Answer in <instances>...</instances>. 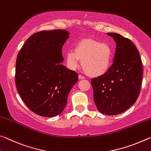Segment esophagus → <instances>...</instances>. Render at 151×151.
Returning <instances> with one entry per match:
<instances>
[{"mask_svg": "<svg viewBox=\"0 0 151 151\" xmlns=\"http://www.w3.org/2000/svg\"><path fill=\"white\" fill-rule=\"evenodd\" d=\"M78 79H79V80H81V79H84V78H85L84 76H82V75H78Z\"/></svg>", "mask_w": 151, "mask_h": 151, "instance_id": "esophagus-1", "label": "esophagus"}]
</instances>
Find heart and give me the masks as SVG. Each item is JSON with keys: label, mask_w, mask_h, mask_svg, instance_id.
<instances>
[{"label": "heart", "mask_w": 151, "mask_h": 151, "mask_svg": "<svg viewBox=\"0 0 151 151\" xmlns=\"http://www.w3.org/2000/svg\"><path fill=\"white\" fill-rule=\"evenodd\" d=\"M68 67L76 69L82 61L83 70L91 76H99L108 70L111 62V52L106 44L91 39L83 40L75 46V50L66 54Z\"/></svg>", "instance_id": "1"}]
</instances>
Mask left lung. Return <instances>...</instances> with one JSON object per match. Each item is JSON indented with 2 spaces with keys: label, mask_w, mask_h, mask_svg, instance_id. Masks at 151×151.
Here are the masks:
<instances>
[{
  "label": "left lung",
  "mask_w": 151,
  "mask_h": 151,
  "mask_svg": "<svg viewBox=\"0 0 151 151\" xmlns=\"http://www.w3.org/2000/svg\"><path fill=\"white\" fill-rule=\"evenodd\" d=\"M116 43L114 63L104 75L91 79L93 99L101 113L122 114L139 96L142 80V63L135 45L128 38L107 33Z\"/></svg>",
  "instance_id": "1"
}]
</instances>
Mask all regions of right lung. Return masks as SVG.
<instances>
[{"mask_svg":"<svg viewBox=\"0 0 151 151\" xmlns=\"http://www.w3.org/2000/svg\"><path fill=\"white\" fill-rule=\"evenodd\" d=\"M63 29L41 31L30 36L17 57L18 93L33 113L45 117L60 114L78 75L61 63L62 47L69 37Z\"/></svg>","mask_w":151,"mask_h":151,"instance_id":"obj_1","label":"right lung"}]
</instances>
